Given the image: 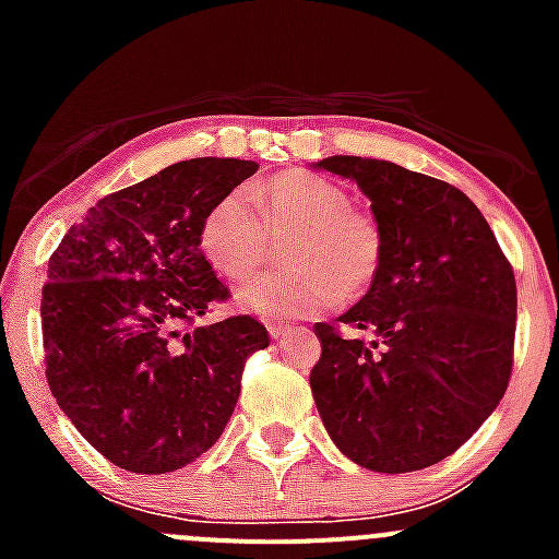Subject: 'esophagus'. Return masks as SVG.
Returning <instances> with one entry per match:
<instances>
[{
	"label": "esophagus",
	"mask_w": 559,
	"mask_h": 559,
	"mask_svg": "<svg viewBox=\"0 0 559 559\" xmlns=\"http://www.w3.org/2000/svg\"><path fill=\"white\" fill-rule=\"evenodd\" d=\"M267 332H270V337H275V341H278V337H284L286 332H292V324H284V321H270Z\"/></svg>",
	"instance_id": "34e87169"
}]
</instances>
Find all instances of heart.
Segmentation results:
<instances>
[{
    "instance_id": "obj_1",
    "label": "heart",
    "mask_w": 559,
    "mask_h": 559,
    "mask_svg": "<svg viewBox=\"0 0 559 559\" xmlns=\"http://www.w3.org/2000/svg\"><path fill=\"white\" fill-rule=\"evenodd\" d=\"M248 193L229 191L207 211L200 227L202 253L227 278H246L267 257V233L292 235L284 248L292 267L246 281L235 292L238 308L302 319L330 311L343 295L362 297L373 289L384 267V235L376 218L352 207L343 186L308 170H286Z\"/></svg>"
}]
</instances>
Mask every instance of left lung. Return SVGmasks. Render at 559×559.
I'll list each match as a JSON object with an SVG mask.
<instances>
[{"label": "left lung", "instance_id": "obj_1", "mask_svg": "<svg viewBox=\"0 0 559 559\" xmlns=\"http://www.w3.org/2000/svg\"><path fill=\"white\" fill-rule=\"evenodd\" d=\"M313 167L357 180L384 235L379 281L337 316L371 341L313 326L316 408L357 465L421 471L454 454L503 400L514 365V270L481 211L447 180L362 156Z\"/></svg>", "mask_w": 559, "mask_h": 559}]
</instances>
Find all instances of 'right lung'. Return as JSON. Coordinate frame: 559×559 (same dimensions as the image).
Instances as JSON below:
<instances>
[{
    "label": "right lung",
    "mask_w": 559,
    "mask_h": 559,
    "mask_svg": "<svg viewBox=\"0 0 559 559\" xmlns=\"http://www.w3.org/2000/svg\"><path fill=\"white\" fill-rule=\"evenodd\" d=\"M257 162H178L103 197L70 227L43 286L45 376L59 408L112 465L170 473L227 427L248 354L267 348L251 316L186 330L229 297L200 227Z\"/></svg>",
    "instance_id": "add662e5"
}]
</instances>
